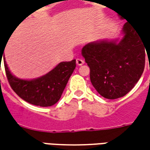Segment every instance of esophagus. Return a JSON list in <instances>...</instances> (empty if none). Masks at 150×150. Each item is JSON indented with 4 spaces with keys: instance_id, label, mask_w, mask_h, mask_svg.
Listing matches in <instances>:
<instances>
[{
    "instance_id": "obj_1",
    "label": "esophagus",
    "mask_w": 150,
    "mask_h": 150,
    "mask_svg": "<svg viewBox=\"0 0 150 150\" xmlns=\"http://www.w3.org/2000/svg\"><path fill=\"white\" fill-rule=\"evenodd\" d=\"M76 62H77V64H78V66H81V65H83L84 63V61L83 59H81V58H77L76 59Z\"/></svg>"
}]
</instances>
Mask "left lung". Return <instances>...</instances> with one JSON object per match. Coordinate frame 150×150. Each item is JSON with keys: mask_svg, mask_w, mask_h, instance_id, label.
I'll return each mask as SVG.
<instances>
[{"mask_svg": "<svg viewBox=\"0 0 150 150\" xmlns=\"http://www.w3.org/2000/svg\"><path fill=\"white\" fill-rule=\"evenodd\" d=\"M122 18V17H121ZM123 39L103 40L84 46L82 55L90 68V80L97 92L108 99L126 95L138 83L149 54L150 38L128 21Z\"/></svg>", "mask_w": 150, "mask_h": 150, "instance_id": "left-lung-1", "label": "left lung"}]
</instances>
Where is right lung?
Segmentation results:
<instances>
[{"mask_svg": "<svg viewBox=\"0 0 150 150\" xmlns=\"http://www.w3.org/2000/svg\"><path fill=\"white\" fill-rule=\"evenodd\" d=\"M1 57L2 54H0V59ZM4 67L10 86L21 98L36 106L49 107L54 105L60 99L76 67V60L60 62L46 75L32 80L19 79L13 76L5 58Z\"/></svg>", "mask_w": 150, "mask_h": 150, "instance_id": "right-lung-1", "label": "right lung"}]
</instances>
